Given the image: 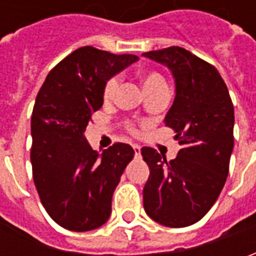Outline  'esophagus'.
I'll return each instance as SVG.
<instances>
[{"label":"esophagus","instance_id":"34e87169","mask_svg":"<svg viewBox=\"0 0 256 256\" xmlns=\"http://www.w3.org/2000/svg\"><path fill=\"white\" fill-rule=\"evenodd\" d=\"M133 150H134V154H136V156H140L141 155V146L137 144L133 145Z\"/></svg>","mask_w":256,"mask_h":256}]
</instances>
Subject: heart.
I'll return each instance as SVG.
<instances>
[{"instance_id":"1","label":"heart","mask_w":256,"mask_h":256,"mask_svg":"<svg viewBox=\"0 0 256 256\" xmlns=\"http://www.w3.org/2000/svg\"><path fill=\"white\" fill-rule=\"evenodd\" d=\"M166 80L163 79L162 75L156 72H150L148 75H145L144 78V89L152 88V86H158V84H164ZM119 88V76H112L111 79H108V82L104 86V98L106 100H112L115 94H116V90Z\"/></svg>"}]
</instances>
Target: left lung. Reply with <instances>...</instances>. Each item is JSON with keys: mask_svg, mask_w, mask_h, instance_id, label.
<instances>
[{"mask_svg": "<svg viewBox=\"0 0 256 256\" xmlns=\"http://www.w3.org/2000/svg\"><path fill=\"white\" fill-rule=\"evenodd\" d=\"M142 56L172 71L176 97L164 124L174 128L181 145L170 162L154 148L141 150L150 167L144 208L160 225L185 228L208 212L225 185L234 144V110L216 68L186 49L172 46Z\"/></svg>", "mask_w": 256, "mask_h": 256, "instance_id": "left-lung-1", "label": "left lung"}]
</instances>
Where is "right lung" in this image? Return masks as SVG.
<instances>
[{
  "label": "right lung",
  "mask_w": 256,
  "mask_h": 256,
  "mask_svg": "<svg viewBox=\"0 0 256 256\" xmlns=\"http://www.w3.org/2000/svg\"><path fill=\"white\" fill-rule=\"evenodd\" d=\"M138 60L84 46L48 74L31 116L32 178L42 206L56 224L93 230L111 215L112 194L134 158L116 142L98 154L84 137L92 114L104 102L108 79Z\"/></svg>",
  "instance_id": "obj_1"
}]
</instances>
